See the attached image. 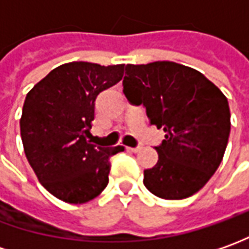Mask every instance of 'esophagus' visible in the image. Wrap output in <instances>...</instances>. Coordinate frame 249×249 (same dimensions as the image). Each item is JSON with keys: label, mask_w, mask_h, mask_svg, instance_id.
<instances>
[{"label": "esophagus", "mask_w": 249, "mask_h": 249, "mask_svg": "<svg viewBox=\"0 0 249 249\" xmlns=\"http://www.w3.org/2000/svg\"><path fill=\"white\" fill-rule=\"evenodd\" d=\"M127 149L130 152H134V153H137V152H140V149H141V146H134V148H127Z\"/></svg>", "instance_id": "obj_1"}]
</instances>
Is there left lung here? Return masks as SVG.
Listing matches in <instances>:
<instances>
[{"label":"left lung","mask_w":249,"mask_h":249,"mask_svg":"<svg viewBox=\"0 0 249 249\" xmlns=\"http://www.w3.org/2000/svg\"><path fill=\"white\" fill-rule=\"evenodd\" d=\"M124 70V96L144 105L149 123L166 133L155 146L158 163L144 170V185L166 200L189 197L223 159L230 134L228 98L201 72L178 63L127 64Z\"/></svg>","instance_id":"8db88e82"}]
</instances>
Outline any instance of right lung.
<instances>
[{
	"instance_id": "1",
	"label": "right lung",
	"mask_w": 249,
	"mask_h": 249,
	"mask_svg": "<svg viewBox=\"0 0 249 249\" xmlns=\"http://www.w3.org/2000/svg\"><path fill=\"white\" fill-rule=\"evenodd\" d=\"M124 64L72 61L52 70L30 90L20 119L24 153L38 181L54 197L83 204L108 185L109 158L123 146L90 144L97 96L123 78Z\"/></svg>"
}]
</instances>
